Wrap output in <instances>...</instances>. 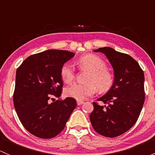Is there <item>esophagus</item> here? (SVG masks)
<instances>
[{"instance_id": "34e87169", "label": "esophagus", "mask_w": 155, "mask_h": 155, "mask_svg": "<svg viewBox=\"0 0 155 155\" xmlns=\"http://www.w3.org/2000/svg\"><path fill=\"white\" fill-rule=\"evenodd\" d=\"M84 104L83 101H77V105H78V106H80V105H82V104Z\"/></svg>"}]
</instances>
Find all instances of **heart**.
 Segmentation results:
<instances>
[{"instance_id": "1", "label": "heart", "mask_w": 155, "mask_h": 155, "mask_svg": "<svg viewBox=\"0 0 155 155\" xmlns=\"http://www.w3.org/2000/svg\"><path fill=\"white\" fill-rule=\"evenodd\" d=\"M79 68L89 71L86 78V84L73 83L64 90L69 97L77 101H83L92 96L97 88L101 92H106L113 85V76L106 68V63L98 56L87 54L79 58L77 61ZM75 70L70 64L66 63L61 69V76L64 82L70 83L75 79Z\"/></svg>"}]
</instances>
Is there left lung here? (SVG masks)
I'll list each match as a JSON object with an SVG mask.
<instances>
[{
	"label": "left lung",
	"mask_w": 155,
	"mask_h": 155,
	"mask_svg": "<svg viewBox=\"0 0 155 155\" xmlns=\"http://www.w3.org/2000/svg\"><path fill=\"white\" fill-rule=\"evenodd\" d=\"M94 51L107 56L115 78L109 91L97 99L106 105L93 103L90 121L99 134L116 137L130 129L140 116L145 101L144 73L129 54L110 47L99 48Z\"/></svg>",
	"instance_id": "left-lung-1"
}]
</instances>
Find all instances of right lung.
I'll list each match as a JSON object with an SVG mask.
<instances>
[{
  "label": "right lung",
  "mask_w": 155,
  "mask_h": 155,
  "mask_svg": "<svg viewBox=\"0 0 155 155\" xmlns=\"http://www.w3.org/2000/svg\"><path fill=\"white\" fill-rule=\"evenodd\" d=\"M74 55L66 50H46L29 56L17 69L14 107L25 128L39 138L60 134L76 107L72 97L51 103L61 94V69Z\"/></svg>",
  "instance_id": "obj_1"
}]
</instances>
